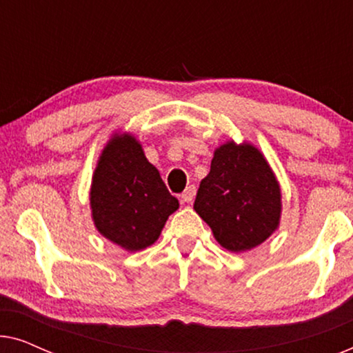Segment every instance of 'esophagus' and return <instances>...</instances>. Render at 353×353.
Returning a JSON list of instances; mask_svg holds the SVG:
<instances>
[{"label":"esophagus","instance_id":"34e87169","mask_svg":"<svg viewBox=\"0 0 353 353\" xmlns=\"http://www.w3.org/2000/svg\"><path fill=\"white\" fill-rule=\"evenodd\" d=\"M194 196H196V186L190 185L185 191L181 192V201L186 202V204H190V202L194 201Z\"/></svg>","mask_w":353,"mask_h":353}]
</instances>
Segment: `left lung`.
<instances>
[{
    "mask_svg": "<svg viewBox=\"0 0 353 353\" xmlns=\"http://www.w3.org/2000/svg\"><path fill=\"white\" fill-rule=\"evenodd\" d=\"M194 210L221 248L244 252L273 234L281 219V190L267 159L249 143L215 149Z\"/></svg>",
    "mask_w": 353,
    "mask_h": 353,
    "instance_id": "obj_1",
    "label": "left lung"
}]
</instances>
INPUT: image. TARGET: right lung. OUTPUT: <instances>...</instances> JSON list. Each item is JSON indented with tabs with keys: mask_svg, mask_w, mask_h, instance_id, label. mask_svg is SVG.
<instances>
[{
	"mask_svg": "<svg viewBox=\"0 0 353 353\" xmlns=\"http://www.w3.org/2000/svg\"><path fill=\"white\" fill-rule=\"evenodd\" d=\"M94 226L127 250L156 243L180 204L132 134L115 133L101 152L90 191Z\"/></svg>",
	"mask_w": 353,
	"mask_h": 353,
	"instance_id": "right-lung-1",
	"label": "right lung"
}]
</instances>
